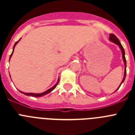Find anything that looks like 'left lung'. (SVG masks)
<instances>
[{"mask_svg": "<svg viewBox=\"0 0 135 135\" xmlns=\"http://www.w3.org/2000/svg\"><path fill=\"white\" fill-rule=\"evenodd\" d=\"M109 40H110L111 42H114V43L116 44L117 45H118L119 47H120V49H121V51H122V59H123V61H124V65H125V68H124V78H123V80H122V81L121 84H120V85L119 86V87L118 88V89H116V90L115 91H117V90H118L119 88H120V86H121V84H122L124 82V81L125 80V78H126V58H125V51H124V49L123 46H122L121 43H120V42L119 41L118 38H117L116 36H115L114 34H109Z\"/></svg>", "mask_w": 135, "mask_h": 135, "instance_id": "8db88e82", "label": "left lung"}]
</instances>
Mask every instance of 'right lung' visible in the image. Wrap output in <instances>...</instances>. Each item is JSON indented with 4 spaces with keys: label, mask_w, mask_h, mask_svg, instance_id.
Segmentation results:
<instances>
[{
    "label": "right lung",
    "mask_w": 135,
    "mask_h": 135,
    "mask_svg": "<svg viewBox=\"0 0 135 135\" xmlns=\"http://www.w3.org/2000/svg\"><path fill=\"white\" fill-rule=\"evenodd\" d=\"M20 40H19L18 41L16 42H15V45H14L13 48V52H12L11 55H10V57H9V60H10L11 57L12 55H13V51H14V48H15V46H16V45H17V43H18L19 41H20ZM59 78H58V80H57V83H56V84H55V85L53 86V87H51V89H48V90H46V91H45V92H44V93H23V92L21 91V90H20V93H21L24 94V95H27V96L35 97H42V96H44V95H47V94L50 93H51V91H53V90H54V89H55V88H56V86H57V84H58V83H59Z\"/></svg>",
    "instance_id": "obj_1"
}]
</instances>
